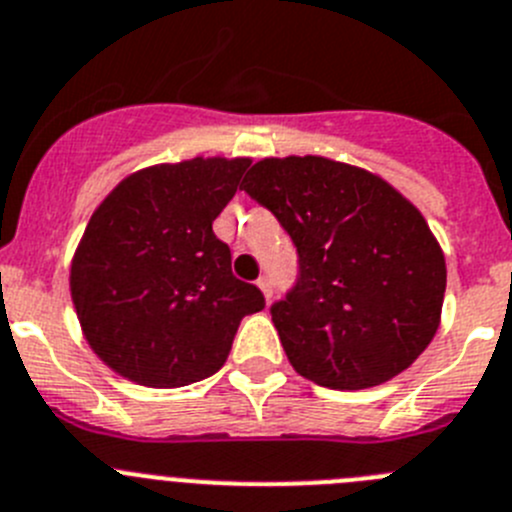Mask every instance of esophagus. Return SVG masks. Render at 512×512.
<instances>
[{
	"label": "esophagus",
	"instance_id": "esophagus-1",
	"mask_svg": "<svg viewBox=\"0 0 512 512\" xmlns=\"http://www.w3.org/2000/svg\"><path fill=\"white\" fill-rule=\"evenodd\" d=\"M256 287L261 289V294H264L266 302H269V299H271V279H269V276H259V281H256Z\"/></svg>",
	"mask_w": 512,
	"mask_h": 512
}]
</instances>
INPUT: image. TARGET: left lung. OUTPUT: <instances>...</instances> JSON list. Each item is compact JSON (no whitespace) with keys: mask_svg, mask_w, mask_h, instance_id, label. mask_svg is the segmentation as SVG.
Segmentation results:
<instances>
[{"mask_svg":"<svg viewBox=\"0 0 512 512\" xmlns=\"http://www.w3.org/2000/svg\"><path fill=\"white\" fill-rule=\"evenodd\" d=\"M241 190L297 246V287L271 307V320L299 375L360 391L424 353L442 322L447 264L411 200L383 177L320 154L261 159Z\"/></svg>","mask_w":512,"mask_h":512,"instance_id":"left-lung-1","label":"left lung"}]
</instances>
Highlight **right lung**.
<instances>
[{
	"label": "right lung",
	"instance_id": "right-lung-1",
	"mask_svg": "<svg viewBox=\"0 0 512 512\" xmlns=\"http://www.w3.org/2000/svg\"><path fill=\"white\" fill-rule=\"evenodd\" d=\"M248 157H192L126 175L101 200L70 261V297L93 353L121 378L180 388L223 368L264 294L231 271L213 220Z\"/></svg>",
	"mask_w": 512,
	"mask_h": 512
}]
</instances>
